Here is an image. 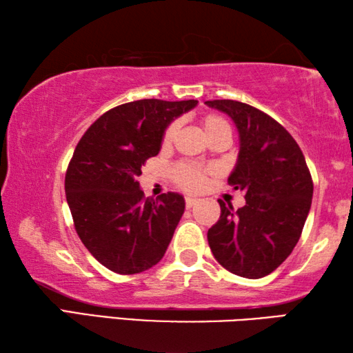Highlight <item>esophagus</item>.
Here are the masks:
<instances>
[{
    "mask_svg": "<svg viewBox=\"0 0 353 353\" xmlns=\"http://www.w3.org/2000/svg\"><path fill=\"white\" fill-rule=\"evenodd\" d=\"M196 202H198V199H194V198H187V199H185V207H187V208H191V207H193V205L196 204Z\"/></svg>",
    "mask_w": 353,
    "mask_h": 353,
    "instance_id": "esophagus-1",
    "label": "esophagus"
}]
</instances>
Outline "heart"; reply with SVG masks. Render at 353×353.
<instances>
[{
  "mask_svg": "<svg viewBox=\"0 0 353 353\" xmlns=\"http://www.w3.org/2000/svg\"><path fill=\"white\" fill-rule=\"evenodd\" d=\"M199 124L210 141L218 139H224L229 141L232 135V126L224 117L218 115V113H204V115L199 117ZM176 137L177 126L172 123L165 129L162 137V148L170 149L172 143H174ZM208 174H210V170L201 168V166L193 163L183 162L172 168V181H174V183L179 188L191 191V193H198V191H202L207 187Z\"/></svg>",
  "mask_w": 353,
  "mask_h": 353,
  "instance_id": "1",
  "label": "heart"
}]
</instances>
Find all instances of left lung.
Here are the masks:
<instances>
[{
	"label": "left lung",
	"mask_w": 353,
	"mask_h": 353,
	"mask_svg": "<svg viewBox=\"0 0 353 353\" xmlns=\"http://www.w3.org/2000/svg\"><path fill=\"white\" fill-rule=\"evenodd\" d=\"M205 104L236 124L241 148L229 185L246 199L238 210L218 201L221 216L207 240L227 271L261 279L282 265L302 235L312 207V174L296 140L268 113L232 99Z\"/></svg>",
	"instance_id": "1"
}]
</instances>
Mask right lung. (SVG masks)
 <instances>
[{
	"instance_id": "right-lung-1",
	"label": "right lung",
	"mask_w": 353,
	"mask_h": 353,
	"mask_svg": "<svg viewBox=\"0 0 353 353\" xmlns=\"http://www.w3.org/2000/svg\"><path fill=\"white\" fill-rule=\"evenodd\" d=\"M198 101L140 99L101 115L77 143L65 174L74 229L101 265L117 274H139L163 259L181 221L177 193L145 198L137 177L157 155L172 119Z\"/></svg>"
}]
</instances>
